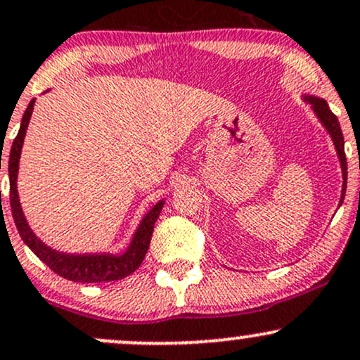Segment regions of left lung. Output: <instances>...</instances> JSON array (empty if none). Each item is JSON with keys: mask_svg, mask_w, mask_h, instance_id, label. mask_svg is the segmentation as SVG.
<instances>
[{"mask_svg": "<svg viewBox=\"0 0 360 360\" xmlns=\"http://www.w3.org/2000/svg\"><path fill=\"white\" fill-rule=\"evenodd\" d=\"M304 102L311 105L313 112L316 114L319 122L323 124V128L330 133L331 141H333L335 150H337L338 160H340L342 167V176H343V184H342V196H340V205L343 203V198H345V189H347V159H345V143H343V135L340 129V122H338L337 116L331 112L330 108H328L325 98H319L314 96H304Z\"/></svg>", "mask_w": 360, "mask_h": 360, "instance_id": "obj_1", "label": "left lung"}]
</instances>
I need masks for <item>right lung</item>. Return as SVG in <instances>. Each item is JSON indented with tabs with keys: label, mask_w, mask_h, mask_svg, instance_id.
<instances>
[{
	"label": "right lung",
	"mask_w": 360,
	"mask_h": 360,
	"mask_svg": "<svg viewBox=\"0 0 360 360\" xmlns=\"http://www.w3.org/2000/svg\"><path fill=\"white\" fill-rule=\"evenodd\" d=\"M35 98H32L23 114L22 122H20L18 135L11 145L10 157H8V176H10V205L11 215H13L15 225L18 229L20 238L23 243L34 251L41 262H44L54 274H58L63 278H68L71 282L82 283H96V282H112V280H121L124 276L131 275L133 271L140 266L147 255L150 239H152L153 225L159 219L164 200L157 201L150 210L145 213L141 222L138 224V229L133 234L131 243L121 255H110V252H89V255H70V252L56 251L42 243L30 225L27 224L25 215H23L22 205L18 200L17 189V177H18V162L22 155L23 140H25L27 128H29L30 116H32Z\"/></svg>",
	"instance_id": "add662e5"
}]
</instances>
